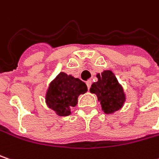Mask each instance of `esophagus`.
Listing matches in <instances>:
<instances>
[{"label":"esophagus","mask_w":159,"mask_h":159,"mask_svg":"<svg viewBox=\"0 0 159 159\" xmlns=\"http://www.w3.org/2000/svg\"><path fill=\"white\" fill-rule=\"evenodd\" d=\"M86 84H87V86H88V89H90V87H91V84H92L91 80H88V81L86 82Z\"/></svg>","instance_id":"34e87169"}]
</instances>
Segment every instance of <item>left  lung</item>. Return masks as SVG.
<instances>
[{
  "instance_id": "8db88e82",
  "label": "left lung",
  "mask_w": 159,
  "mask_h": 159,
  "mask_svg": "<svg viewBox=\"0 0 159 159\" xmlns=\"http://www.w3.org/2000/svg\"><path fill=\"white\" fill-rule=\"evenodd\" d=\"M97 78L98 80L92 84L89 91L97 95L104 113L114 114L123 107L126 99L123 87L111 70L98 73Z\"/></svg>"
}]
</instances>
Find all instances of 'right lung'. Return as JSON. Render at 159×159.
<instances>
[{"label":"right lung","mask_w":159,"mask_h":159,"mask_svg":"<svg viewBox=\"0 0 159 159\" xmlns=\"http://www.w3.org/2000/svg\"><path fill=\"white\" fill-rule=\"evenodd\" d=\"M87 91V85L80 79L60 72L49 84L45 103L56 115L67 116L70 115V108L77 105L79 96Z\"/></svg>","instance_id":"obj_1"}]
</instances>
